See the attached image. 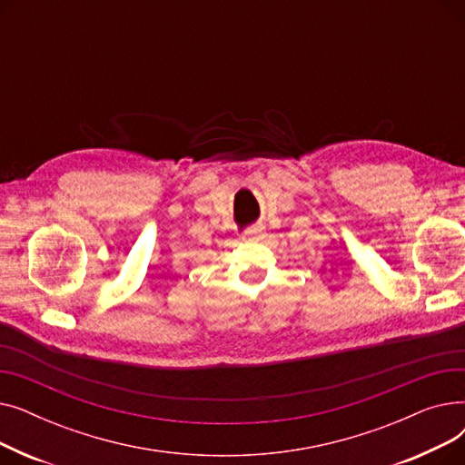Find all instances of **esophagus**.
I'll list each match as a JSON object with an SVG mask.
<instances>
[{
  "instance_id": "1",
  "label": "esophagus",
  "mask_w": 465,
  "mask_h": 465,
  "mask_svg": "<svg viewBox=\"0 0 465 465\" xmlns=\"http://www.w3.org/2000/svg\"><path fill=\"white\" fill-rule=\"evenodd\" d=\"M263 237V230L258 226H251L242 232V241H260Z\"/></svg>"
}]
</instances>
